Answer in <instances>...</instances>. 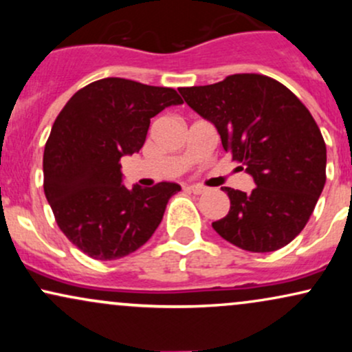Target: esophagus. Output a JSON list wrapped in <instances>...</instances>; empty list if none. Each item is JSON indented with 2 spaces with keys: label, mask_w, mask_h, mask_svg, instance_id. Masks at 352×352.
Listing matches in <instances>:
<instances>
[{
  "label": "esophagus",
  "mask_w": 352,
  "mask_h": 352,
  "mask_svg": "<svg viewBox=\"0 0 352 352\" xmlns=\"http://www.w3.org/2000/svg\"><path fill=\"white\" fill-rule=\"evenodd\" d=\"M185 190H188V192H192V193H195V195H200V193H204L205 190V187H201V185H187V187H184Z\"/></svg>",
  "instance_id": "34e87169"
}]
</instances>
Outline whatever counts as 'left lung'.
Here are the masks:
<instances>
[{
  "mask_svg": "<svg viewBox=\"0 0 352 352\" xmlns=\"http://www.w3.org/2000/svg\"><path fill=\"white\" fill-rule=\"evenodd\" d=\"M179 91L215 125L225 151L256 184L250 193L223 188L230 212L213 221V230L254 253L293 241L326 184V144L305 104L278 80L250 72Z\"/></svg>",
  "mask_w": 352,
  "mask_h": 352,
  "instance_id": "8db88e82",
  "label": "left lung"
}]
</instances>
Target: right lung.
Returning a JSON list of instances; mask_svg holds the SVG:
<instances>
[{
	"instance_id": "add662e5",
	"label": "right lung",
	"mask_w": 352,
	"mask_h": 352,
	"mask_svg": "<svg viewBox=\"0 0 352 352\" xmlns=\"http://www.w3.org/2000/svg\"><path fill=\"white\" fill-rule=\"evenodd\" d=\"M182 102L172 87L106 78L79 89L56 117L44 147V195L60 232L87 256H127L160 225L180 185L127 188L120 159L142 148L153 116Z\"/></svg>"
}]
</instances>
